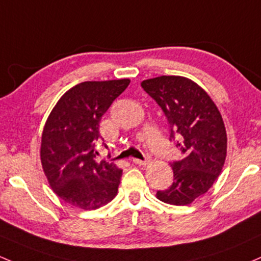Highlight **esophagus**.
<instances>
[{"label": "esophagus", "instance_id": "1", "mask_svg": "<svg viewBox=\"0 0 261 261\" xmlns=\"http://www.w3.org/2000/svg\"><path fill=\"white\" fill-rule=\"evenodd\" d=\"M133 161H134V163H136V165H139V166H146V165H148V160H145V161H142V160L134 159Z\"/></svg>", "mask_w": 261, "mask_h": 261}]
</instances>
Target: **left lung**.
<instances>
[{
    "instance_id": "1",
    "label": "left lung",
    "mask_w": 261,
    "mask_h": 261,
    "mask_svg": "<svg viewBox=\"0 0 261 261\" xmlns=\"http://www.w3.org/2000/svg\"><path fill=\"white\" fill-rule=\"evenodd\" d=\"M141 87L161 107L183 153L181 161L171 163L173 183L156 197L167 204H191L208 192L224 166L228 141L223 117L204 89L185 76H156Z\"/></svg>"
}]
</instances>
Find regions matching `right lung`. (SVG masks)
<instances>
[{"label":"right lung","instance_id":"add662e5","mask_svg":"<svg viewBox=\"0 0 261 261\" xmlns=\"http://www.w3.org/2000/svg\"><path fill=\"white\" fill-rule=\"evenodd\" d=\"M130 79L84 82L65 91L42 133L41 162L54 193L84 211L98 210L117 194L122 170L95 161L99 124Z\"/></svg>","mask_w":261,"mask_h":261}]
</instances>
